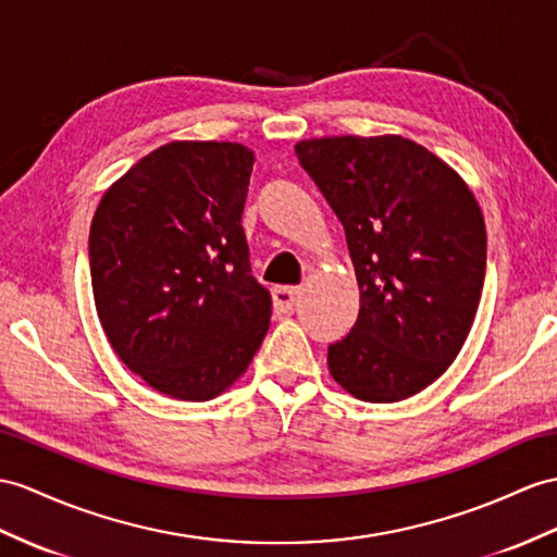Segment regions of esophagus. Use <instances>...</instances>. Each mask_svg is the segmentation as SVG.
Wrapping results in <instances>:
<instances>
[{"label":"esophagus","instance_id":"esophagus-1","mask_svg":"<svg viewBox=\"0 0 557 557\" xmlns=\"http://www.w3.org/2000/svg\"><path fill=\"white\" fill-rule=\"evenodd\" d=\"M274 307L278 309V311H290L295 305H297V300H300V288H293V286H278V288H274Z\"/></svg>","mask_w":557,"mask_h":557}]
</instances>
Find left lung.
I'll use <instances>...</instances> for the list:
<instances>
[{
    "label": "left lung",
    "instance_id": "left-lung-1",
    "mask_svg": "<svg viewBox=\"0 0 557 557\" xmlns=\"http://www.w3.org/2000/svg\"><path fill=\"white\" fill-rule=\"evenodd\" d=\"M345 226L359 317L329 347V371L371 404L418 395L449 369L478 314L486 228L468 184L399 134L295 144Z\"/></svg>",
    "mask_w": 557,
    "mask_h": 557
}]
</instances>
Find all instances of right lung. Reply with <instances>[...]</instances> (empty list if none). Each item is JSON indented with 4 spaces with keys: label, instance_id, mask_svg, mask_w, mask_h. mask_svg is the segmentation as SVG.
Wrapping results in <instances>:
<instances>
[{
    "label": "right lung",
    "instance_id": "obj_1",
    "mask_svg": "<svg viewBox=\"0 0 557 557\" xmlns=\"http://www.w3.org/2000/svg\"><path fill=\"white\" fill-rule=\"evenodd\" d=\"M255 153L170 141L106 188L89 228L97 314L120 361L160 395L220 397L260 349L271 295L240 216Z\"/></svg>",
    "mask_w": 557,
    "mask_h": 557
}]
</instances>
